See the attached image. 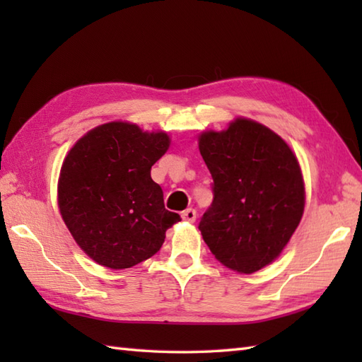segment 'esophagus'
Segmentation results:
<instances>
[{
  "label": "esophagus",
  "mask_w": 362,
  "mask_h": 362,
  "mask_svg": "<svg viewBox=\"0 0 362 362\" xmlns=\"http://www.w3.org/2000/svg\"><path fill=\"white\" fill-rule=\"evenodd\" d=\"M182 219L187 222H194L196 221V210L194 209H187L185 211H182Z\"/></svg>",
  "instance_id": "obj_1"
}]
</instances>
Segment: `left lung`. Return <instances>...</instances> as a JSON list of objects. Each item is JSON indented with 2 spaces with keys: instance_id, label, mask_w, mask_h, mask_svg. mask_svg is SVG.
<instances>
[{
  "instance_id": "8db88e82",
  "label": "left lung",
  "mask_w": 362,
  "mask_h": 362,
  "mask_svg": "<svg viewBox=\"0 0 362 362\" xmlns=\"http://www.w3.org/2000/svg\"><path fill=\"white\" fill-rule=\"evenodd\" d=\"M199 151L214 199L199 224L221 264L253 274L281 255L305 210V182L294 151L272 129L238 117L224 130H204Z\"/></svg>"
}]
</instances>
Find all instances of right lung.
<instances>
[{
    "instance_id": "add662e5",
    "label": "right lung",
    "mask_w": 362,
    "mask_h": 362,
    "mask_svg": "<svg viewBox=\"0 0 362 362\" xmlns=\"http://www.w3.org/2000/svg\"><path fill=\"white\" fill-rule=\"evenodd\" d=\"M171 136L110 121L81 136L68 151L57 182V205L76 244L95 263L127 269L151 258L166 230L180 221L168 211L151 168Z\"/></svg>"
}]
</instances>
